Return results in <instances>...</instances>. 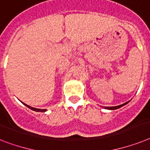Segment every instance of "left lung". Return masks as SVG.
<instances>
[{
  "mask_svg": "<svg viewBox=\"0 0 150 150\" xmlns=\"http://www.w3.org/2000/svg\"><path fill=\"white\" fill-rule=\"evenodd\" d=\"M127 103H128V102H127ZM127 103H123V104H122V105H120V106H107V107H105V108L108 109V110H117V109H118V108H120L121 106L126 105Z\"/></svg>",
  "mask_w": 150,
  "mask_h": 150,
  "instance_id": "obj_1",
  "label": "left lung"
}]
</instances>
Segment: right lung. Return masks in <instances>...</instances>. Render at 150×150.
I'll return each instance as SVG.
<instances>
[{
    "label": "right lung",
    "mask_w": 150,
    "mask_h": 150,
    "mask_svg": "<svg viewBox=\"0 0 150 150\" xmlns=\"http://www.w3.org/2000/svg\"><path fill=\"white\" fill-rule=\"evenodd\" d=\"M23 104L25 105V106H27L28 107V108H30V109H31V110H34V111H37V112H45L46 110H40V109H37V108H33V107H31V106H28V105H27V104H25V103H23Z\"/></svg>",
    "instance_id": "1"
}]
</instances>
